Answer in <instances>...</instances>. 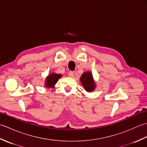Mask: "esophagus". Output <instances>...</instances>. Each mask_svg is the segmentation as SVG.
<instances>
[{
    "instance_id": "obj_1",
    "label": "esophagus",
    "mask_w": 147,
    "mask_h": 147,
    "mask_svg": "<svg viewBox=\"0 0 147 147\" xmlns=\"http://www.w3.org/2000/svg\"><path fill=\"white\" fill-rule=\"evenodd\" d=\"M69 77H71V78H74V72H73V71H71L70 73H69Z\"/></svg>"
}]
</instances>
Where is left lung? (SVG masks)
<instances>
[{"label": "left lung", "mask_w": 147, "mask_h": 147, "mask_svg": "<svg viewBox=\"0 0 147 147\" xmlns=\"http://www.w3.org/2000/svg\"><path fill=\"white\" fill-rule=\"evenodd\" d=\"M80 82L86 92H93L96 88V83L92 72L86 71L80 77Z\"/></svg>", "instance_id": "1"}]
</instances>
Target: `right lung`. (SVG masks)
I'll use <instances>...</instances> for the list:
<instances>
[{
    "label": "right lung",
    "instance_id": "add662e5",
    "mask_svg": "<svg viewBox=\"0 0 147 147\" xmlns=\"http://www.w3.org/2000/svg\"><path fill=\"white\" fill-rule=\"evenodd\" d=\"M62 77V74H57L55 73H50L46 77L45 80V86L48 88H54L55 84L57 83L58 80Z\"/></svg>",
    "mask_w": 147,
    "mask_h": 147
}]
</instances>
